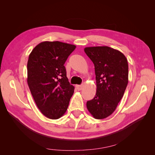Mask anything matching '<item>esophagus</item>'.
Here are the masks:
<instances>
[{
  "label": "esophagus",
  "mask_w": 155,
  "mask_h": 155,
  "mask_svg": "<svg viewBox=\"0 0 155 155\" xmlns=\"http://www.w3.org/2000/svg\"><path fill=\"white\" fill-rule=\"evenodd\" d=\"M76 88L78 89V91H81V89H82L83 86H82V85H76Z\"/></svg>",
  "instance_id": "1"
}]
</instances>
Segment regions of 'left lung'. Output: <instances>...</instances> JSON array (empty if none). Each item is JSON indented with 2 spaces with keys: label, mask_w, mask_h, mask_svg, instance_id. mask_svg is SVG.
<instances>
[{
  "label": "left lung",
  "mask_w": 155,
  "mask_h": 155,
  "mask_svg": "<svg viewBox=\"0 0 155 155\" xmlns=\"http://www.w3.org/2000/svg\"><path fill=\"white\" fill-rule=\"evenodd\" d=\"M85 52L94 64L96 94L87 102L94 118L104 119L113 113L128 84L129 67L125 56L109 46L86 47Z\"/></svg>",
  "instance_id": "left-lung-1"
}]
</instances>
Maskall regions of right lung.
I'll use <instances>...</instances> for the list:
<instances>
[{
	"mask_svg": "<svg viewBox=\"0 0 155 155\" xmlns=\"http://www.w3.org/2000/svg\"><path fill=\"white\" fill-rule=\"evenodd\" d=\"M76 46L59 41H44L29 55L27 82L35 104L46 118L56 120L66 112L74 87L64 64Z\"/></svg>",
	"mask_w": 155,
	"mask_h": 155,
	"instance_id": "add662e5",
	"label": "right lung"
}]
</instances>
